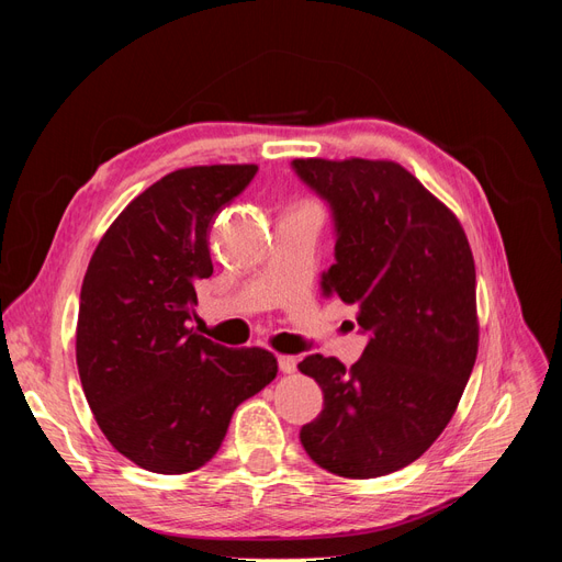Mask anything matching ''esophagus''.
Instances as JSON below:
<instances>
[{
    "label": "esophagus",
    "mask_w": 562,
    "mask_h": 562,
    "mask_svg": "<svg viewBox=\"0 0 562 562\" xmlns=\"http://www.w3.org/2000/svg\"><path fill=\"white\" fill-rule=\"evenodd\" d=\"M279 370L281 372H295L297 370L295 356H279Z\"/></svg>",
    "instance_id": "34e87169"
}]
</instances>
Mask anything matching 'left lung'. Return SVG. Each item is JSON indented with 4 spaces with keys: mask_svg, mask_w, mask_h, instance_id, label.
Instances as JSON below:
<instances>
[{
    "mask_svg": "<svg viewBox=\"0 0 562 562\" xmlns=\"http://www.w3.org/2000/svg\"><path fill=\"white\" fill-rule=\"evenodd\" d=\"M293 168L335 217L323 291L356 304L370 333L351 368L321 353L297 366L323 391L300 440L321 469L378 479L427 452L464 394L479 353L471 246L457 215L396 161L295 159Z\"/></svg>",
    "mask_w": 562,
    "mask_h": 562,
    "instance_id": "1",
    "label": "left lung"
}]
</instances>
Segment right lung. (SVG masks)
<instances>
[{
	"mask_svg": "<svg viewBox=\"0 0 562 562\" xmlns=\"http://www.w3.org/2000/svg\"><path fill=\"white\" fill-rule=\"evenodd\" d=\"M255 164L180 168L103 234L81 283L77 368L100 431L155 473L203 467L246 398L277 378L274 353L194 333L196 285L213 274L209 232Z\"/></svg>",
	"mask_w": 562,
	"mask_h": 562,
	"instance_id": "obj_1",
	"label": "right lung"
}]
</instances>
